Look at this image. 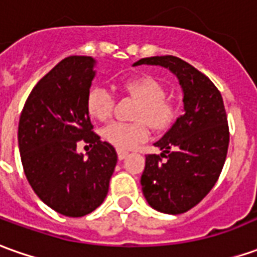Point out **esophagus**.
Instances as JSON below:
<instances>
[{
	"instance_id": "obj_1",
	"label": "esophagus",
	"mask_w": 257,
	"mask_h": 257,
	"mask_svg": "<svg viewBox=\"0 0 257 257\" xmlns=\"http://www.w3.org/2000/svg\"><path fill=\"white\" fill-rule=\"evenodd\" d=\"M116 153H118V159H119V160L125 159L129 155V152L126 151H116Z\"/></svg>"
}]
</instances>
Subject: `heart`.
<instances>
[{
  "label": "heart",
  "instance_id": "1",
  "mask_svg": "<svg viewBox=\"0 0 257 257\" xmlns=\"http://www.w3.org/2000/svg\"><path fill=\"white\" fill-rule=\"evenodd\" d=\"M123 91L139 101L135 122H111L104 126L101 135L109 145L119 151L132 149L149 136V126L155 131H165L174 121V106L165 98V88L155 78L148 76L134 77L122 84ZM114 98L109 92L95 87L87 95V111L92 118L105 121L112 114Z\"/></svg>",
  "mask_w": 257,
  "mask_h": 257
}]
</instances>
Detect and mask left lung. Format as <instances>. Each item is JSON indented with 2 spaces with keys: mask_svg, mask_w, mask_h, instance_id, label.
<instances>
[{
  "mask_svg": "<svg viewBox=\"0 0 257 257\" xmlns=\"http://www.w3.org/2000/svg\"><path fill=\"white\" fill-rule=\"evenodd\" d=\"M172 71L183 91L184 114L155 143L141 177L148 204L165 214H183L201 201L222 172L229 128L221 92L201 71L176 56H153L134 63Z\"/></svg>",
  "mask_w": 257,
  "mask_h": 257,
  "instance_id": "obj_1",
  "label": "left lung"
}]
</instances>
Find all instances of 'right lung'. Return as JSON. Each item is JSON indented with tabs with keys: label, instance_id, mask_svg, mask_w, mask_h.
I'll use <instances>...</instances> for the list:
<instances>
[{
	"label": "right lung",
	"instance_id": "1",
	"mask_svg": "<svg viewBox=\"0 0 257 257\" xmlns=\"http://www.w3.org/2000/svg\"><path fill=\"white\" fill-rule=\"evenodd\" d=\"M95 60L70 56L33 87L18 125V145L31 187L48 207L66 216H84L105 200L116 152L92 132L87 95ZM80 140L93 149L77 153Z\"/></svg>",
	"mask_w": 257,
	"mask_h": 257
}]
</instances>
